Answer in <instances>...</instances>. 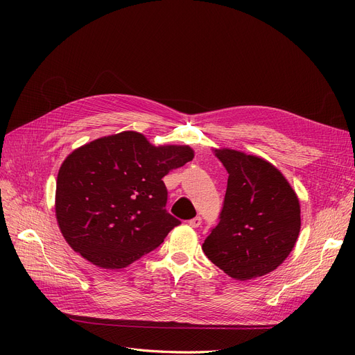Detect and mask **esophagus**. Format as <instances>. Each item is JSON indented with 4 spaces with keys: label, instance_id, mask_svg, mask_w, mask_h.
I'll list each match as a JSON object with an SVG mask.
<instances>
[{
    "label": "esophagus",
    "instance_id": "obj_1",
    "mask_svg": "<svg viewBox=\"0 0 355 355\" xmlns=\"http://www.w3.org/2000/svg\"><path fill=\"white\" fill-rule=\"evenodd\" d=\"M189 225H190L191 227H194V229L200 227V226H201V217H194V218H191V220L189 221Z\"/></svg>",
    "mask_w": 355,
    "mask_h": 355
}]
</instances>
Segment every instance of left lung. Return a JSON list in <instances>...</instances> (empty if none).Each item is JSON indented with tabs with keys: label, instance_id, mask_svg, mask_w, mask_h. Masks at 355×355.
Here are the masks:
<instances>
[{
	"label": "left lung",
	"instance_id": "1",
	"mask_svg": "<svg viewBox=\"0 0 355 355\" xmlns=\"http://www.w3.org/2000/svg\"><path fill=\"white\" fill-rule=\"evenodd\" d=\"M217 158L229 173L218 223L202 243L211 262L237 281L275 270L292 252L301 230L295 191L270 162L223 148Z\"/></svg>",
	"mask_w": 355,
	"mask_h": 355
}]
</instances>
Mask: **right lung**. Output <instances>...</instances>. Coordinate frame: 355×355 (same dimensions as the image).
<instances>
[{"mask_svg":"<svg viewBox=\"0 0 355 355\" xmlns=\"http://www.w3.org/2000/svg\"><path fill=\"white\" fill-rule=\"evenodd\" d=\"M193 158L189 145L154 146L134 130L74 149L55 185V217L70 248L103 269L157 249L181 225L165 210L162 177Z\"/></svg>","mask_w":355,"mask_h":355,"instance_id":"right-lung-1","label":"right lung"}]
</instances>
